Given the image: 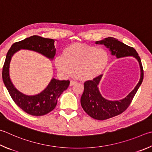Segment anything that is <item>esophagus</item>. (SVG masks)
<instances>
[{
	"instance_id": "esophagus-1",
	"label": "esophagus",
	"mask_w": 152,
	"mask_h": 152,
	"mask_svg": "<svg viewBox=\"0 0 152 152\" xmlns=\"http://www.w3.org/2000/svg\"><path fill=\"white\" fill-rule=\"evenodd\" d=\"M76 83V82L75 81L71 80V81H70V86H73L74 84H75Z\"/></svg>"
}]
</instances>
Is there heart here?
<instances>
[{
    "mask_svg": "<svg viewBox=\"0 0 152 152\" xmlns=\"http://www.w3.org/2000/svg\"><path fill=\"white\" fill-rule=\"evenodd\" d=\"M109 56L103 48L81 43L69 45L63 51V55L54 58V64L60 74L69 77L75 74L81 80H91L97 78L106 69Z\"/></svg>",
    "mask_w": 152,
    "mask_h": 152,
    "instance_id": "obj_1",
    "label": "heart"
}]
</instances>
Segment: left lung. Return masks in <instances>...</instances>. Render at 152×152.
<instances>
[{
    "mask_svg": "<svg viewBox=\"0 0 152 152\" xmlns=\"http://www.w3.org/2000/svg\"><path fill=\"white\" fill-rule=\"evenodd\" d=\"M96 44L104 45L109 49L112 56H115L117 58L133 56L138 62L140 68V78L138 83L132 92L120 100H109L102 96L99 90V84L103 75L98 76L93 79V80H88L85 82L84 90L80 99L82 108L94 119L104 120L122 114L127 109L142 83L143 70L141 59L134 48L113 37H107L102 40L96 41Z\"/></svg>",
    "mask_w": 152,
    "mask_h": 152,
    "instance_id": "1",
    "label": "left lung"
}]
</instances>
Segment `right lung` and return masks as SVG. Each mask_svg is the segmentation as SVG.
Masks as SVG:
<instances>
[{"mask_svg":"<svg viewBox=\"0 0 152 152\" xmlns=\"http://www.w3.org/2000/svg\"><path fill=\"white\" fill-rule=\"evenodd\" d=\"M55 40L32 36L25 39L15 42L8 51L2 69V80L7 90L17 106L32 115H43L51 112L56 107L58 98L68 88L70 81L51 79L47 86L40 93L36 95H26L15 88L10 78V64L13 55L20 50H28L38 52L53 60L56 48Z\"/></svg>","mask_w":152,"mask_h":152,"instance_id":"obj_1","label":"right lung"}]
</instances>
